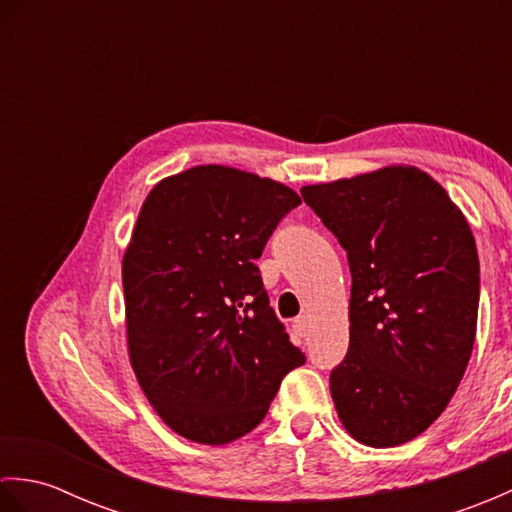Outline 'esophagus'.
I'll use <instances>...</instances> for the list:
<instances>
[{
	"instance_id": "esophagus-1",
	"label": "esophagus",
	"mask_w": 512,
	"mask_h": 512,
	"mask_svg": "<svg viewBox=\"0 0 512 512\" xmlns=\"http://www.w3.org/2000/svg\"><path fill=\"white\" fill-rule=\"evenodd\" d=\"M292 328H295V332L299 336H303V339H306V336H310V319L308 317H297L295 323H292Z\"/></svg>"
}]
</instances>
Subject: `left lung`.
I'll list each match as a JSON object with an SVG mask.
<instances>
[{
    "mask_svg": "<svg viewBox=\"0 0 512 512\" xmlns=\"http://www.w3.org/2000/svg\"><path fill=\"white\" fill-rule=\"evenodd\" d=\"M301 195L352 273L334 409L354 440L398 447L438 420L469 365L480 303L471 226L442 184L411 165L308 184Z\"/></svg>",
    "mask_w": 512,
    "mask_h": 512,
    "instance_id": "1",
    "label": "left lung"
}]
</instances>
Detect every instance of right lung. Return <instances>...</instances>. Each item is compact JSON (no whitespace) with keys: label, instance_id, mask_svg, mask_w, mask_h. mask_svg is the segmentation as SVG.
Here are the masks:
<instances>
[{"label":"right lung","instance_id":"add662e5","mask_svg":"<svg viewBox=\"0 0 512 512\" xmlns=\"http://www.w3.org/2000/svg\"><path fill=\"white\" fill-rule=\"evenodd\" d=\"M297 204L277 180L198 165L162 178L140 206L123 255L127 354L178 436L211 447L246 436L306 363L255 266Z\"/></svg>","mask_w":512,"mask_h":512}]
</instances>
